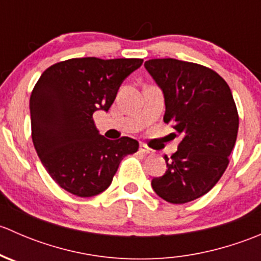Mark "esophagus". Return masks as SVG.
I'll return each instance as SVG.
<instances>
[{
	"label": "esophagus",
	"instance_id": "esophagus-1",
	"mask_svg": "<svg viewBox=\"0 0 261 261\" xmlns=\"http://www.w3.org/2000/svg\"><path fill=\"white\" fill-rule=\"evenodd\" d=\"M140 151L143 152L144 155H154L155 151L152 149H150V147H147L146 145H140Z\"/></svg>",
	"mask_w": 261,
	"mask_h": 261
}]
</instances>
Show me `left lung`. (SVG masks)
Returning <instances> with one entry per match:
<instances>
[{"label": "left lung", "instance_id": "obj_1", "mask_svg": "<svg viewBox=\"0 0 261 261\" xmlns=\"http://www.w3.org/2000/svg\"><path fill=\"white\" fill-rule=\"evenodd\" d=\"M145 68L165 97L164 122L179 136L178 150L164 156L168 170L151 187L164 201L181 204L204 196L230 163L239 130L232 93L220 74L197 63L150 59Z\"/></svg>", "mask_w": 261, "mask_h": 261}]
</instances>
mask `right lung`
Wrapping results in <instances>:
<instances>
[{
  "label": "right lung",
  "instance_id": "obj_1",
  "mask_svg": "<svg viewBox=\"0 0 261 261\" xmlns=\"http://www.w3.org/2000/svg\"><path fill=\"white\" fill-rule=\"evenodd\" d=\"M143 64L139 58H73L50 65L30 97L31 136L53 180L78 197L107 189L121 160L139 143L109 140L94 125L97 110L109 111L121 82Z\"/></svg>",
  "mask_w": 261,
  "mask_h": 261
}]
</instances>
